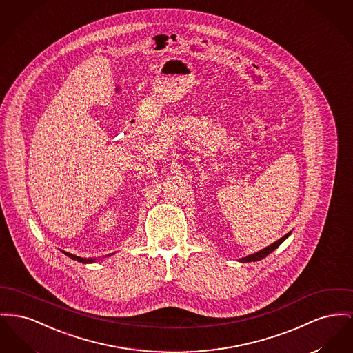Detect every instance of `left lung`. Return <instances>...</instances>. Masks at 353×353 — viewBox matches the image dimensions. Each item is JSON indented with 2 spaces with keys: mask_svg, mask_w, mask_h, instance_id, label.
<instances>
[{
  "mask_svg": "<svg viewBox=\"0 0 353 353\" xmlns=\"http://www.w3.org/2000/svg\"><path fill=\"white\" fill-rule=\"evenodd\" d=\"M290 233H292V232H288L285 236H283V237L279 239L277 241L272 243L268 247H265V248L261 249V250H259V252H256V253H252V254H248V256H245V257L239 259V261H240V263H250V261H259V260L267 257L270 253H272L274 249L279 248V247L290 237Z\"/></svg>",
  "mask_w": 353,
  "mask_h": 353,
  "instance_id": "1",
  "label": "left lung"
}]
</instances>
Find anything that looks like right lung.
<instances>
[{
  "label": "right lung",
  "instance_id": "add662e5",
  "mask_svg": "<svg viewBox=\"0 0 353 353\" xmlns=\"http://www.w3.org/2000/svg\"><path fill=\"white\" fill-rule=\"evenodd\" d=\"M68 257H70L72 260H76V261H79V263H83V264H90V263H96L99 259H85V257H80V256H76V254H72V253H68V252H63ZM113 254V253H112ZM110 254H108V257H109ZM106 257V256H105Z\"/></svg>",
  "mask_w": 353,
  "mask_h": 353
}]
</instances>
